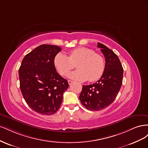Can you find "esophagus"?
Listing matches in <instances>:
<instances>
[{
	"label": "esophagus",
	"instance_id": "1",
	"mask_svg": "<svg viewBox=\"0 0 148 148\" xmlns=\"http://www.w3.org/2000/svg\"><path fill=\"white\" fill-rule=\"evenodd\" d=\"M68 82H69V84L70 85L71 83H73V81H71V80H68Z\"/></svg>",
	"mask_w": 148,
	"mask_h": 148
}]
</instances>
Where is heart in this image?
<instances>
[{
    "label": "heart",
    "instance_id": "1",
    "mask_svg": "<svg viewBox=\"0 0 148 148\" xmlns=\"http://www.w3.org/2000/svg\"><path fill=\"white\" fill-rule=\"evenodd\" d=\"M54 65L62 75H66L77 65V70L70 73L69 77L75 80L95 82L104 73V59L92 49L78 47L69 52V57L59 53L54 59Z\"/></svg>",
    "mask_w": 148,
    "mask_h": 148
}]
</instances>
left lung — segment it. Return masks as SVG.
I'll use <instances>...</instances> for the list:
<instances>
[{"label":"left lung","instance_id":"1","mask_svg":"<svg viewBox=\"0 0 148 148\" xmlns=\"http://www.w3.org/2000/svg\"><path fill=\"white\" fill-rule=\"evenodd\" d=\"M97 47L105 57L104 73L95 83L83 85L79 96L82 104L92 111L101 110L114 102L122 86L123 73L118 56L104 44L98 42Z\"/></svg>","mask_w":148,"mask_h":148}]
</instances>
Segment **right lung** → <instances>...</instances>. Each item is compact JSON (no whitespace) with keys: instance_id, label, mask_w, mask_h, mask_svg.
<instances>
[{"instance_id":"obj_1","label":"right lung","mask_w":148,"mask_h":148,"mask_svg":"<svg viewBox=\"0 0 148 148\" xmlns=\"http://www.w3.org/2000/svg\"><path fill=\"white\" fill-rule=\"evenodd\" d=\"M60 47L42 44L26 55L18 71L20 87L31 109L42 115H52L59 109L67 80L56 71L54 59Z\"/></svg>"}]
</instances>
